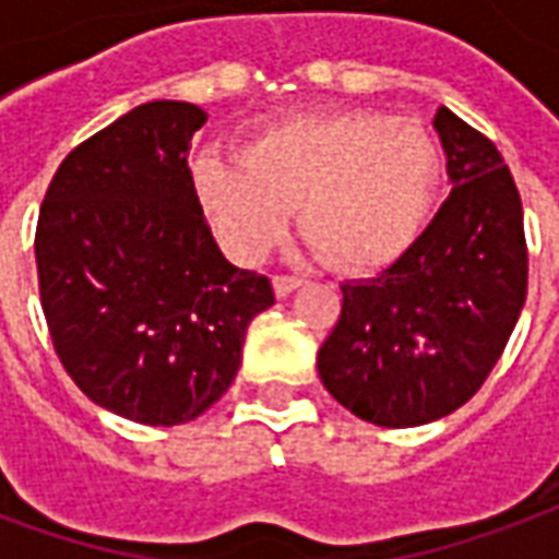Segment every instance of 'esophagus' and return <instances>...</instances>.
I'll return each mask as SVG.
<instances>
[{
    "label": "esophagus",
    "instance_id": "esophagus-1",
    "mask_svg": "<svg viewBox=\"0 0 559 559\" xmlns=\"http://www.w3.org/2000/svg\"><path fill=\"white\" fill-rule=\"evenodd\" d=\"M304 285V276H288V274H276L274 276V292L276 297H288L295 288Z\"/></svg>",
    "mask_w": 559,
    "mask_h": 559
}]
</instances>
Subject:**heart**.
Returning a JSON list of instances; mask_svg holds the SVG:
<instances>
[{"instance_id":"1","label":"heart","mask_w":559,"mask_h":559,"mask_svg":"<svg viewBox=\"0 0 559 559\" xmlns=\"http://www.w3.org/2000/svg\"><path fill=\"white\" fill-rule=\"evenodd\" d=\"M190 178L219 240L243 262L274 250L300 207V235L333 267L372 274L423 235L443 157L417 121L340 109L267 124L240 145L238 160L202 151Z\"/></svg>"}]
</instances>
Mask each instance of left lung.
I'll list each match as a JSON object with an SVG mask.
<instances>
[{
	"mask_svg": "<svg viewBox=\"0 0 559 559\" xmlns=\"http://www.w3.org/2000/svg\"><path fill=\"white\" fill-rule=\"evenodd\" d=\"M450 195L396 264L342 285L319 352L321 384L354 417L411 429L462 408L486 384L527 297L519 187L491 140L435 112Z\"/></svg>",
	"mask_w": 559,
	"mask_h": 559,
	"instance_id": "obj_1",
	"label": "left lung"
}]
</instances>
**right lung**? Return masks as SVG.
<instances>
[{
    "label": "right lung",
    "mask_w": 559,
    "mask_h": 559,
    "mask_svg": "<svg viewBox=\"0 0 559 559\" xmlns=\"http://www.w3.org/2000/svg\"><path fill=\"white\" fill-rule=\"evenodd\" d=\"M205 112L151 100L80 142L52 175L35 262L64 372L100 408L181 426L235 381L271 280L219 252L187 166Z\"/></svg>",
    "instance_id": "obj_1"
}]
</instances>
